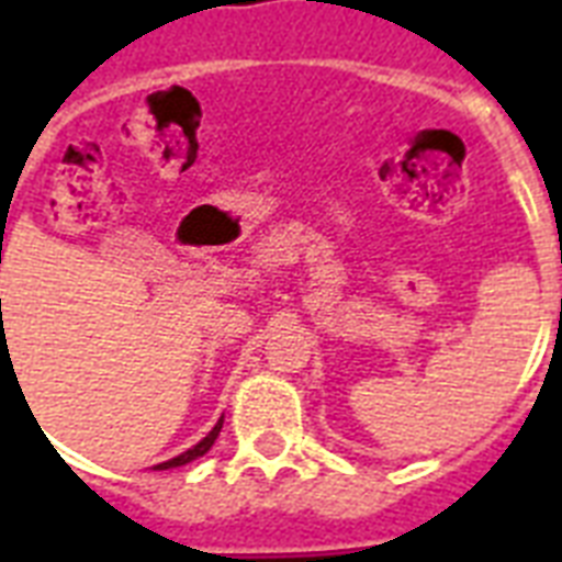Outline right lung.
<instances>
[{
  "instance_id": "right-lung-1",
  "label": "right lung",
  "mask_w": 562,
  "mask_h": 562,
  "mask_svg": "<svg viewBox=\"0 0 562 562\" xmlns=\"http://www.w3.org/2000/svg\"><path fill=\"white\" fill-rule=\"evenodd\" d=\"M221 426H224V417H221L218 423L212 426V431H210V435H206V437H203L201 443H194L192 449H187V452H180L178 458H171V461L157 463L154 470H171V467H183V463H189V461H194V458H201V454H206V452H210V449H212V443H215V437H218Z\"/></svg>"
}]
</instances>
